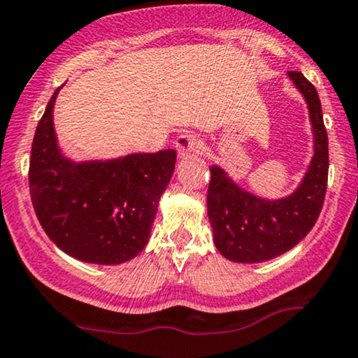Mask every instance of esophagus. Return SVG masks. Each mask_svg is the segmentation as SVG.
<instances>
[{"label":"esophagus","mask_w":358,"mask_h":358,"mask_svg":"<svg viewBox=\"0 0 358 358\" xmlns=\"http://www.w3.org/2000/svg\"><path fill=\"white\" fill-rule=\"evenodd\" d=\"M176 147H178V152L180 157H186L189 154H194L197 152V149L201 147L199 138L192 134H180L176 141Z\"/></svg>","instance_id":"1"}]
</instances>
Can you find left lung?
Listing matches in <instances>:
<instances>
[{
  "label": "left lung",
  "instance_id": "1",
  "mask_svg": "<svg viewBox=\"0 0 358 358\" xmlns=\"http://www.w3.org/2000/svg\"><path fill=\"white\" fill-rule=\"evenodd\" d=\"M308 107L313 157L295 191L262 197L241 187L217 164L209 167L208 217L214 245L234 263H263L287 253L303 239L320 216L329 179V137L317 88L300 71H288Z\"/></svg>",
  "mask_w": 358,
  "mask_h": 358
}]
</instances>
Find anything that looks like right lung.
Segmentation results:
<instances>
[{"instance_id": "1", "label": "right lung", "mask_w": 358, "mask_h": 358, "mask_svg": "<svg viewBox=\"0 0 358 358\" xmlns=\"http://www.w3.org/2000/svg\"><path fill=\"white\" fill-rule=\"evenodd\" d=\"M62 87L46 105L31 145L29 194L36 217L71 258L94 264L130 262L149 243L178 155L166 149L90 161L69 157L53 122Z\"/></svg>"}]
</instances>
